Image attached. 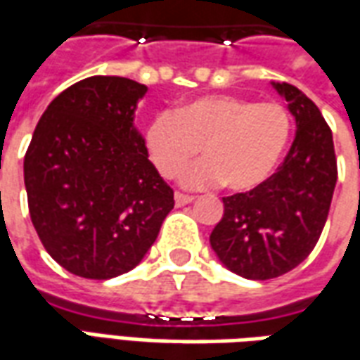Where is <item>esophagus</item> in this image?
I'll return each mask as SVG.
<instances>
[{
    "instance_id": "obj_1",
    "label": "esophagus",
    "mask_w": 360,
    "mask_h": 360,
    "mask_svg": "<svg viewBox=\"0 0 360 360\" xmlns=\"http://www.w3.org/2000/svg\"><path fill=\"white\" fill-rule=\"evenodd\" d=\"M195 197L193 195H185V193H175V205L177 206H183V205H188V202H193Z\"/></svg>"
}]
</instances>
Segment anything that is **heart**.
<instances>
[{"mask_svg":"<svg viewBox=\"0 0 360 360\" xmlns=\"http://www.w3.org/2000/svg\"><path fill=\"white\" fill-rule=\"evenodd\" d=\"M292 132L285 105L236 95H205L175 112H158L146 128V150L163 177H177L202 148L206 160L183 175L187 185H218L233 193L273 175Z\"/></svg>","mask_w":360,"mask_h":360,"instance_id":"heart-1","label":"heart"}]
</instances>
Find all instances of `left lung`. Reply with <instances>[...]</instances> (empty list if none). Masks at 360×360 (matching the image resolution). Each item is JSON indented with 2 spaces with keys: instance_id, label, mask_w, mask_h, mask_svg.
<instances>
[{
  "instance_id": "1",
  "label": "left lung",
  "mask_w": 360,
  "mask_h": 360,
  "mask_svg": "<svg viewBox=\"0 0 360 360\" xmlns=\"http://www.w3.org/2000/svg\"><path fill=\"white\" fill-rule=\"evenodd\" d=\"M275 89L296 119L292 146L265 183L222 198V220L210 233L224 265L251 281L285 275L310 255L338 181L331 128L316 103L290 84Z\"/></svg>"
}]
</instances>
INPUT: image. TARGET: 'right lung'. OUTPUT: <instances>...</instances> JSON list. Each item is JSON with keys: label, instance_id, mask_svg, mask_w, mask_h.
Here are the masks:
<instances>
[{"label": "right lung", "instance_id": "obj_1", "mask_svg": "<svg viewBox=\"0 0 360 360\" xmlns=\"http://www.w3.org/2000/svg\"><path fill=\"white\" fill-rule=\"evenodd\" d=\"M144 93L128 77H85L50 103L27 148L32 226L77 276L105 281L136 267L175 205L132 127Z\"/></svg>", "mask_w": 360, "mask_h": 360}]
</instances>
